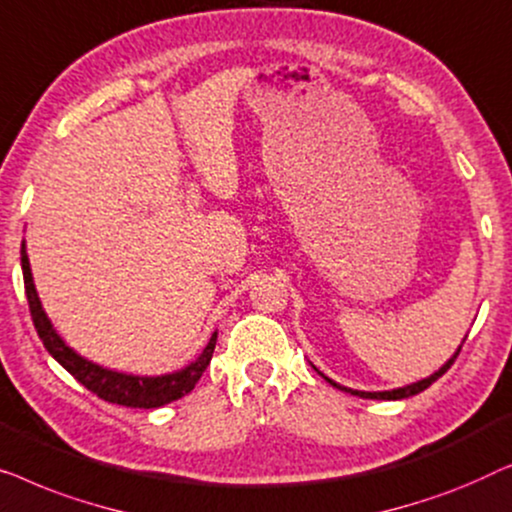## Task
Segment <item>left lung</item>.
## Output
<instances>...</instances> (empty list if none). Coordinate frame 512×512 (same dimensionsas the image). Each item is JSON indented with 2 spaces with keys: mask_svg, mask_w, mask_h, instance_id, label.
<instances>
[{
  "mask_svg": "<svg viewBox=\"0 0 512 512\" xmlns=\"http://www.w3.org/2000/svg\"><path fill=\"white\" fill-rule=\"evenodd\" d=\"M462 343H464V341H462ZM459 350H462V345H459V348L455 350V355H452V357L448 359V362H445V364L441 366V369H438V371H434V373H431V376H427V378H422V380H417V383H410V385H403V387H397V390H383V392H364V390H352V387L338 385V383H336V380H331V378H327V376H325V373H322V371H318V369H315V366H313V369H315V371H318V373H320V376H322V378H325L329 385H334V387H336V390H341V392L355 394V397H362V399H385V401H399V399H408V397H415V394H420V392H424V390H427V387H429L431 383H434V380H438V378H441V376H443V373L450 369V366H452V362H455V359H457V355H459Z\"/></svg>",
  "mask_w": 512,
  "mask_h": 512,
  "instance_id": "8db88e82",
  "label": "left lung"
}]
</instances>
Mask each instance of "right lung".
Returning <instances> with one entry per match:
<instances>
[{
	"instance_id": "obj_1",
	"label": "right lung",
	"mask_w": 512,
	"mask_h": 512,
	"mask_svg": "<svg viewBox=\"0 0 512 512\" xmlns=\"http://www.w3.org/2000/svg\"><path fill=\"white\" fill-rule=\"evenodd\" d=\"M20 266H23L25 294L27 304H30L34 329H37L43 345H46V350L53 355L57 364H62L78 383L88 387V390L92 394H97L99 399L109 403H120V406L127 408H160L164 403H171L185 397V394H190L194 390V385H197V380L201 378V373L206 371L208 364H211L215 341H218V331H213L206 348L201 350V355L194 359V362L178 371L162 373V376H134V373L106 369V366L78 355V352L57 334L53 322H50L46 311H43L37 285H34L25 241L23 246H20Z\"/></svg>"
}]
</instances>
